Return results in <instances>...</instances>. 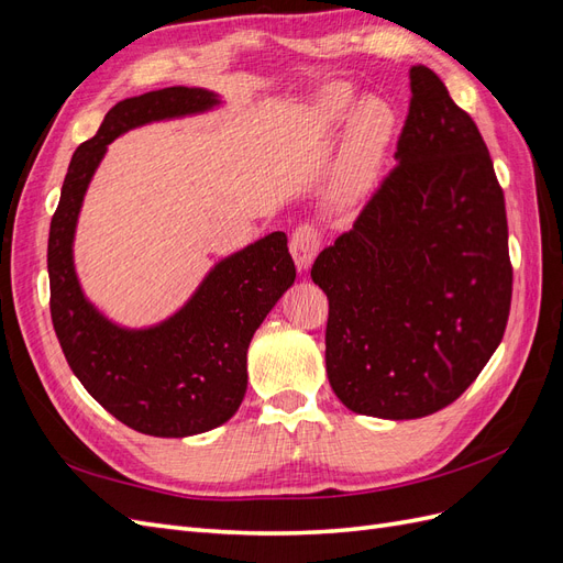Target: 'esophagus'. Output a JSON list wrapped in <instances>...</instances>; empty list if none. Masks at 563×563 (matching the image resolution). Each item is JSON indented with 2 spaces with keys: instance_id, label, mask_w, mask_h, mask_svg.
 <instances>
[{
  "instance_id": "esophagus-1",
  "label": "esophagus",
  "mask_w": 563,
  "mask_h": 563,
  "mask_svg": "<svg viewBox=\"0 0 563 563\" xmlns=\"http://www.w3.org/2000/svg\"><path fill=\"white\" fill-rule=\"evenodd\" d=\"M321 236L312 223H302L291 234V255L298 269H308L319 253Z\"/></svg>"
}]
</instances>
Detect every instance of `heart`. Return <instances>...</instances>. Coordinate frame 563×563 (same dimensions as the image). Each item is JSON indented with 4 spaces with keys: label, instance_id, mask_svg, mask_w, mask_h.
<instances>
[{
    "label": "heart",
    "instance_id": "1",
    "mask_svg": "<svg viewBox=\"0 0 563 563\" xmlns=\"http://www.w3.org/2000/svg\"><path fill=\"white\" fill-rule=\"evenodd\" d=\"M356 108V96L347 87H329L314 103V119L321 129H335L347 122ZM395 126V114L378 98H368L356 110L352 119L350 139L340 172L335 180V190L340 197H356L373 183L378 174L385 145Z\"/></svg>",
    "mask_w": 563,
    "mask_h": 563
}]
</instances>
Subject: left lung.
I'll return each instance as SVG.
<instances>
[{"mask_svg": "<svg viewBox=\"0 0 563 563\" xmlns=\"http://www.w3.org/2000/svg\"><path fill=\"white\" fill-rule=\"evenodd\" d=\"M395 157L312 279L329 298L335 397L354 413L411 420L453 404L500 345L512 263L488 147L424 65L411 67Z\"/></svg>", "mask_w": 563, "mask_h": 563, "instance_id": "1", "label": "left lung"}]
</instances>
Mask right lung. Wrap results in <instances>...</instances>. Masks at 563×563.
I'll use <instances>...</instances> for the list:
<instances>
[{
	"mask_svg": "<svg viewBox=\"0 0 563 563\" xmlns=\"http://www.w3.org/2000/svg\"><path fill=\"white\" fill-rule=\"evenodd\" d=\"M218 103L216 93L187 87L119 100L93 139L75 150L51 218L48 305L65 360L108 413L150 437L209 432L240 408L251 338L296 279L286 234L272 232L220 261L195 296L157 327L122 329L81 294L73 263L75 228L84 192L117 135Z\"/></svg>",
	"mask_w": 563,
	"mask_h": 563,
	"instance_id": "right-lung-1",
	"label": "right lung"
}]
</instances>
